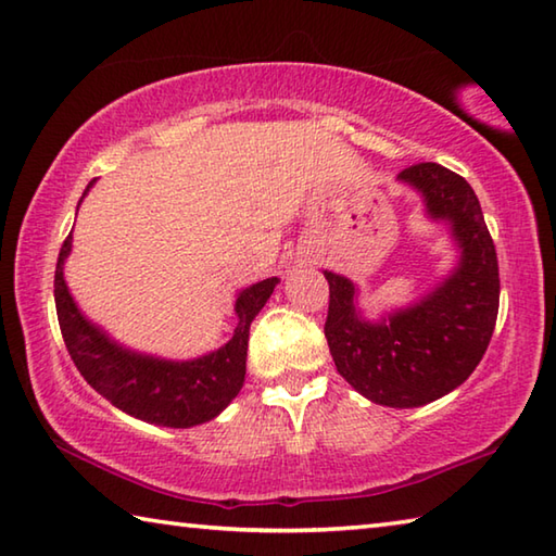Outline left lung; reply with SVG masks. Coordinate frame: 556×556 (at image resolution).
<instances>
[{"label": "left lung", "instance_id": "left-lung-1", "mask_svg": "<svg viewBox=\"0 0 556 556\" xmlns=\"http://www.w3.org/2000/svg\"><path fill=\"white\" fill-rule=\"evenodd\" d=\"M400 179L424 193L428 213L453 223L463 247L459 268L416 307L380 324L363 321L353 307V282L327 270L324 337L345 382L375 404L412 408L453 392L475 372L496 327L501 282L472 186L435 162L408 166Z\"/></svg>", "mask_w": 556, "mask_h": 556}]
</instances>
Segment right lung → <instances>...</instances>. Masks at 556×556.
<instances>
[{"label": "right lung", "instance_id": "add662e5", "mask_svg": "<svg viewBox=\"0 0 556 556\" xmlns=\"http://www.w3.org/2000/svg\"><path fill=\"white\" fill-rule=\"evenodd\" d=\"M70 249L72 232L62 242L55 266L58 321L72 363L93 390L121 412L169 428L211 421L235 400L247 375L249 327L266 305L278 278H266L239 292L235 305L239 321L232 341L198 361L172 363L121 349L81 317L62 278Z\"/></svg>", "mask_w": 556, "mask_h": 556}]
</instances>
